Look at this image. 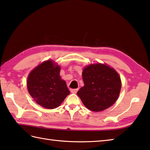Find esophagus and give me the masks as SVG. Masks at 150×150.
<instances>
[{"instance_id": "esophagus-1", "label": "esophagus", "mask_w": 150, "mask_h": 150, "mask_svg": "<svg viewBox=\"0 0 150 150\" xmlns=\"http://www.w3.org/2000/svg\"><path fill=\"white\" fill-rule=\"evenodd\" d=\"M78 91V89H72L70 90V91H71V93H76Z\"/></svg>"}]
</instances>
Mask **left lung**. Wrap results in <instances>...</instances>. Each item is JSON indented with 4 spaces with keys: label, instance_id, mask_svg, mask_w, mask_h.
Wrapping results in <instances>:
<instances>
[{
    "label": "left lung",
    "instance_id": "obj_1",
    "mask_svg": "<svg viewBox=\"0 0 150 150\" xmlns=\"http://www.w3.org/2000/svg\"><path fill=\"white\" fill-rule=\"evenodd\" d=\"M84 83L78 91L87 108L100 112L112 106L119 97L121 81L114 68L106 64H91L84 67L82 72Z\"/></svg>",
    "mask_w": 150,
    "mask_h": 150
}]
</instances>
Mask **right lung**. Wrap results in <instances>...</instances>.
I'll list each match as a JSON object with an SVG mask.
<instances>
[{"instance_id":"1","label":"right lung","mask_w":150,"mask_h":150,"mask_svg":"<svg viewBox=\"0 0 150 150\" xmlns=\"http://www.w3.org/2000/svg\"><path fill=\"white\" fill-rule=\"evenodd\" d=\"M60 70L57 63L47 60L35 67L28 76V91L33 100L45 108H57L70 94L65 81L59 75Z\"/></svg>"}]
</instances>
